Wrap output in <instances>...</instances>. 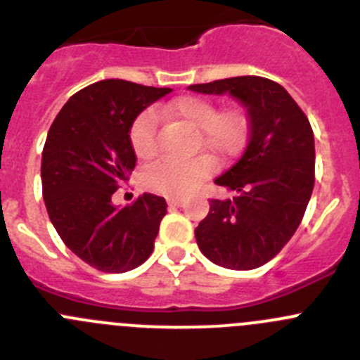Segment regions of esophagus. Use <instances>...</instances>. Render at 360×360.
<instances>
[{"instance_id":"34e87169","label":"esophagus","mask_w":360,"mask_h":360,"mask_svg":"<svg viewBox=\"0 0 360 360\" xmlns=\"http://www.w3.org/2000/svg\"><path fill=\"white\" fill-rule=\"evenodd\" d=\"M167 203H169L170 207H181L184 202L179 200V198H167Z\"/></svg>"}]
</instances>
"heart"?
Returning a JSON list of instances; mask_svg holds the SVG:
<instances>
[{
  "label": "heart",
  "instance_id": "1",
  "mask_svg": "<svg viewBox=\"0 0 360 360\" xmlns=\"http://www.w3.org/2000/svg\"><path fill=\"white\" fill-rule=\"evenodd\" d=\"M163 112L193 130L195 150H202L209 158L197 157L186 162L160 158L150 163L141 179L155 193L167 197L188 195L209 177L212 162L221 163L235 157L248 141L249 118L242 108L230 106L217 111L212 101L183 96L172 101ZM157 127L158 118L153 111L141 112L132 122L129 141L137 158L148 160L157 153Z\"/></svg>",
  "mask_w": 360,
  "mask_h": 360
}]
</instances>
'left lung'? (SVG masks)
Wrapping results in <instances>:
<instances>
[{
    "label": "left lung",
    "instance_id": "1",
    "mask_svg": "<svg viewBox=\"0 0 360 360\" xmlns=\"http://www.w3.org/2000/svg\"><path fill=\"white\" fill-rule=\"evenodd\" d=\"M230 94L249 116V143L217 177L233 198L210 200L195 228L202 254L230 270H254L277 256L300 226L315 183L314 130L288 90L261 76H235L188 86Z\"/></svg>",
    "mask_w": 360,
    "mask_h": 360
}]
</instances>
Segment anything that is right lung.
<instances>
[{
	"instance_id": "obj_1",
	"label": "right lung",
	"mask_w": 360,
	"mask_h": 360,
	"mask_svg": "<svg viewBox=\"0 0 360 360\" xmlns=\"http://www.w3.org/2000/svg\"><path fill=\"white\" fill-rule=\"evenodd\" d=\"M170 92L103 79L76 92L50 127L41 157L46 212L64 244L96 270L123 274L153 252L165 198L144 193L118 209L111 197L136 167L130 125Z\"/></svg>"
}]
</instances>
